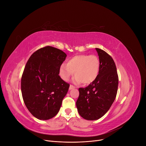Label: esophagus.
I'll return each instance as SVG.
<instances>
[{
	"label": "esophagus",
	"instance_id": "obj_1",
	"mask_svg": "<svg viewBox=\"0 0 146 146\" xmlns=\"http://www.w3.org/2000/svg\"><path fill=\"white\" fill-rule=\"evenodd\" d=\"M74 88H76V87L72 85H70V86H69V90H72V89H74Z\"/></svg>",
	"mask_w": 146,
	"mask_h": 146
}]
</instances>
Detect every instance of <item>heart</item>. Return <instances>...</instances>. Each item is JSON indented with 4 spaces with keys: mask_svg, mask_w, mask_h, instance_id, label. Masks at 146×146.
Returning <instances> with one entry per match:
<instances>
[{
    "mask_svg": "<svg viewBox=\"0 0 146 146\" xmlns=\"http://www.w3.org/2000/svg\"><path fill=\"white\" fill-rule=\"evenodd\" d=\"M100 68L98 56L79 55L72 57L68 63H63L60 68V76L65 81L69 80L75 72V83H82L87 85L94 82L98 78Z\"/></svg>",
    "mask_w": 146,
    "mask_h": 146,
    "instance_id": "1",
    "label": "heart"
}]
</instances>
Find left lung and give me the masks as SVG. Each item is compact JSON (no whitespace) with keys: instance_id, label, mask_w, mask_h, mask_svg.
Returning <instances> with one entry per match:
<instances>
[{"instance_id":"obj_1","label":"left lung","mask_w":146,"mask_h":146,"mask_svg":"<svg viewBox=\"0 0 146 146\" xmlns=\"http://www.w3.org/2000/svg\"><path fill=\"white\" fill-rule=\"evenodd\" d=\"M100 63L96 80L86 88L78 89L76 106L85 119L94 121L102 117L111 107L116 97L118 76L115 63L107 52L96 48Z\"/></svg>"}]
</instances>
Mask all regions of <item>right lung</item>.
Returning <instances> with one entry per match:
<instances>
[{
	"mask_svg": "<svg viewBox=\"0 0 146 146\" xmlns=\"http://www.w3.org/2000/svg\"><path fill=\"white\" fill-rule=\"evenodd\" d=\"M66 54L58 48L46 46L30 56L21 78L24 104L36 118L47 120L58 113L69 84L59 76Z\"/></svg>",
	"mask_w": 146,
	"mask_h": 146,
	"instance_id": "add662e5",
	"label": "right lung"
}]
</instances>
